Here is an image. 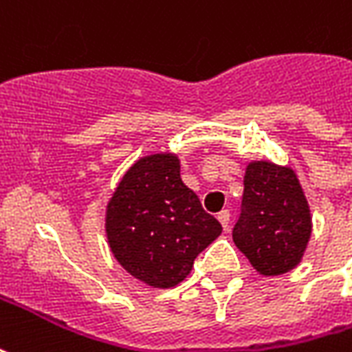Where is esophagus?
Masks as SVG:
<instances>
[{"mask_svg":"<svg viewBox=\"0 0 352 352\" xmlns=\"http://www.w3.org/2000/svg\"><path fill=\"white\" fill-rule=\"evenodd\" d=\"M229 218H231V214H229V210H222L220 214H218V222L222 223V228L228 231L229 228Z\"/></svg>","mask_w":352,"mask_h":352,"instance_id":"1","label":"esophagus"}]
</instances>
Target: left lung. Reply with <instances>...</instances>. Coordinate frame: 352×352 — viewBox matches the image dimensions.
I'll use <instances>...</instances> for the list:
<instances>
[{"mask_svg":"<svg viewBox=\"0 0 352 352\" xmlns=\"http://www.w3.org/2000/svg\"><path fill=\"white\" fill-rule=\"evenodd\" d=\"M311 236V210L293 168L252 160L244 171L242 212L233 242L261 276L298 267Z\"/></svg>","mask_w":352,"mask_h":352,"instance_id":"obj_1","label":"left lung"}]
</instances>
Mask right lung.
<instances>
[{
  "label": "right lung",
  "instance_id": "right-lung-1",
  "mask_svg": "<svg viewBox=\"0 0 352 352\" xmlns=\"http://www.w3.org/2000/svg\"><path fill=\"white\" fill-rule=\"evenodd\" d=\"M104 229L117 263L153 289L179 285L222 233L183 183L181 158L169 151L142 156L124 171L106 205Z\"/></svg>",
  "mask_w": 352,
  "mask_h": 352
}]
</instances>
